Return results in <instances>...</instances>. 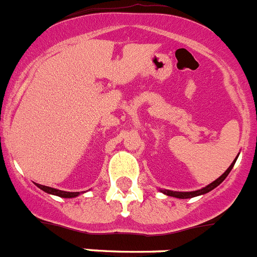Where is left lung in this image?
<instances>
[{"label":"left lung","instance_id":"obj_1","mask_svg":"<svg viewBox=\"0 0 257 257\" xmlns=\"http://www.w3.org/2000/svg\"><path fill=\"white\" fill-rule=\"evenodd\" d=\"M237 157H238V156H237ZM236 160H237V158H234V161L232 162L231 166H229L228 169H227L226 171H224V174H223L222 176H219V177H218L217 180H215V181H213L212 184H209V185H207V186H205V188L200 189V190H196V191H172V190H161V191H162V193H164V194H166V195H169V196H174V198H179V199H189V198H194V196L203 195V194L209 193L210 190H213V189H214V188H217V186L219 185L220 183H222L223 180H224V179H226L227 176H228V174H229V172H231V170L233 169L234 162H236Z\"/></svg>","mask_w":257,"mask_h":257}]
</instances>
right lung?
<instances>
[{
  "mask_svg": "<svg viewBox=\"0 0 257 257\" xmlns=\"http://www.w3.org/2000/svg\"><path fill=\"white\" fill-rule=\"evenodd\" d=\"M37 186L39 189H42L43 191L48 194H52V195H57V196H61V198H76V196L80 195L81 193H69V191H63V190H58V189H54V188H49V186H44V185H40V184H37Z\"/></svg>",
  "mask_w": 257,
  "mask_h": 257,
  "instance_id": "add662e5",
  "label": "right lung"
}]
</instances>
